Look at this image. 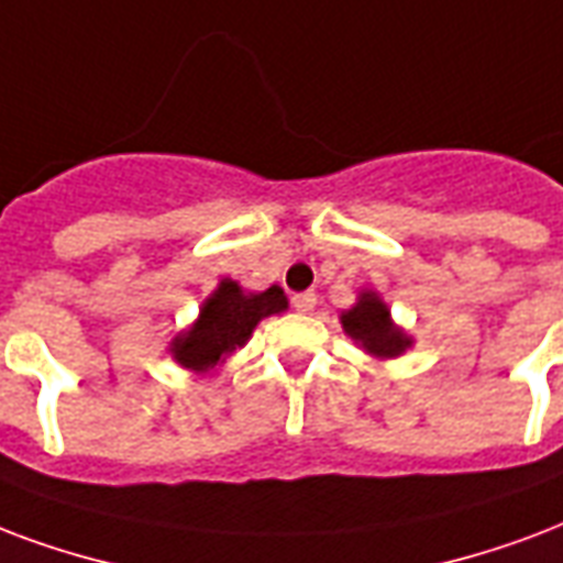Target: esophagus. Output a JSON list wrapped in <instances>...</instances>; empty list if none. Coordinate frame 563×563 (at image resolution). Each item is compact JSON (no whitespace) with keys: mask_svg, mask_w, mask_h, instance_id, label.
<instances>
[{"mask_svg":"<svg viewBox=\"0 0 563 563\" xmlns=\"http://www.w3.org/2000/svg\"><path fill=\"white\" fill-rule=\"evenodd\" d=\"M291 307L298 312H312L316 310V295H312V291H298V295L291 298Z\"/></svg>","mask_w":563,"mask_h":563,"instance_id":"obj_1","label":"esophagus"}]
</instances>
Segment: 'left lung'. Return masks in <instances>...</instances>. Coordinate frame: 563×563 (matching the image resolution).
<instances>
[{
    "mask_svg": "<svg viewBox=\"0 0 563 563\" xmlns=\"http://www.w3.org/2000/svg\"><path fill=\"white\" fill-rule=\"evenodd\" d=\"M339 321H342V330L357 342L360 349L377 360L401 357L413 345V339L393 324L389 307L377 298V291H360L357 303L342 312Z\"/></svg>",
    "mask_w": 563,
    "mask_h": 563,
    "instance_id": "8db88e82",
    "label": "left lung"
}]
</instances>
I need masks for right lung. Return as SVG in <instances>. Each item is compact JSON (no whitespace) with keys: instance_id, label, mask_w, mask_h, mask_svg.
Instances as JSON below:
<instances>
[{"instance_id":"right-lung-1","label":"right lung","mask_w":563,"mask_h":563,"mask_svg":"<svg viewBox=\"0 0 563 563\" xmlns=\"http://www.w3.org/2000/svg\"><path fill=\"white\" fill-rule=\"evenodd\" d=\"M289 300L280 286L265 291H244L235 280H221L218 289L203 300L200 316L186 333H179L170 342V354L183 368L191 372H209L218 363H224L235 349H242L251 339L253 328L263 319L283 312Z\"/></svg>"}]
</instances>
